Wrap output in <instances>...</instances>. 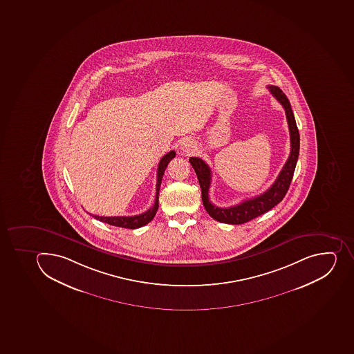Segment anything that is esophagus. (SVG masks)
Masks as SVG:
<instances>
[{"instance_id": "1", "label": "esophagus", "mask_w": 354, "mask_h": 354, "mask_svg": "<svg viewBox=\"0 0 354 354\" xmlns=\"http://www.w3.org/2000/svg\"><path fill=\"white\" fill-rule=\"evenodd\" d=\"M180 150L184 152L185 154L193 153V151L195 150V145L192 140L185 138L184 141L180 143Z\"/></svg>"}]
</instances>
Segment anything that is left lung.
<instances>
[{
  "label": "left lung",
  "instance_id": "obj_1",
  "mask_svg": "<svg viewBox=\"0 0 354 354\" xmlns=\"http://www.w3.org/2000/svg\"><path fill=\"white\" fill-rule=\"evenodd\" d=\"M270 93L273 95L274 98L280 102L284 108L286 115V120L289 125L290 141H291V152L286 160V165L283 166L282 170L277 176V180L273 183L268 191L257 195V196L243 201L238 205L230 206V207H218L211 203L209 197V189L212 179V172L207 166L205 161L200 158H189V162L193 166L194 170L196 172L197 179L200 182L201 191H202V201L203 205L209 216H212L216 221L227 225H243L250 221L252 218L264 214L274 206L280 203L283 197L288 193L290 184L295 174V165L298 161L299 148H300V136H299L298 127L295 123V115L292 108L290 105L289 99L283 93L279 86H268Z\"/></svg>",
  "mask_w": 354,
  "mask_h": 354
}]
</instances>
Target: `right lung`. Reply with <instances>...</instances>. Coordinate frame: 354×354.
Listing matches in <instances>:
<instances>
[{
  "label": "right lung",
  "instance_id": "obj_1",
  "mask_svg": "<svg viewBox=\"0 0 354 354\" xmlns=\"http://www.w3.org/2000/svg\"><path fill=\"white\" fill-rule=\"evenodd\" d=\"M176 157L175 151H170L166 156L161 158L159 166H158L157 172V185H156V200L152 207L145 211L142 214L134 216H93V218H97L99 221L105 222L108 225H115V227H127V229H136V227H141L143 225H148L149 222L154 218L156 213L158 211V206H159V191H160L161 179H162L163 174L166 170L168 163L171 160L172 158Z\"/></svg>",
  "mask_w": 354,
  "mask_h": 354
}]
</instances>
